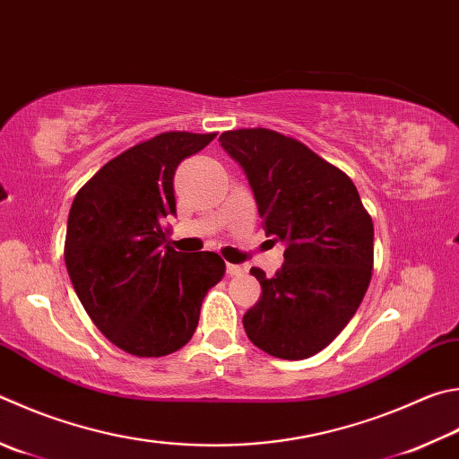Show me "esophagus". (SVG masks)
Masks as SVG:
<instances>
[{
	"instance_id": "esophagus-1",
	"label": "esophagus",
	"mask_w": 459,
	"mask_h": 459,
	"mask_svg": "<svg viewBox=\"0 0 459 459\" xmlns=\"http://www.w3.org/2000/svg\"><path fill=\"white\" fill-rule=\"evenodd\" d=\"M245 269L240 264H230V263H227V274L229 277H237V274H240L243 273Z\"/></svg>"
}]
</instances>
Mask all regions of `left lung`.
Listing matches in <instances>:
<instances>
[{
  "label": "left lung",
  "mask_w": 459,
  "mask_h": 459,
  "mask_svg": "<svg viewBox=\"0 0 459 459\" xmlns=\"http://www.w3.org/2000/svg\"><path fill=\"white\" fill-rule=\"evenodd\" d=\"M245 170L266 237L285 243V263L243 316L247 337L279 359H307L359 309L373 269V222L345 172L295 138L266 128L222 132Z\"/></svg>",
  "instance_id": "8db88e82"
}]
</instances>
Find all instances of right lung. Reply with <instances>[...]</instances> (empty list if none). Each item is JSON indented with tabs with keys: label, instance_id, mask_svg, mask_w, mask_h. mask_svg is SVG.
Returning <instances> with one entry per match:
<instances>
[{
	"label": "right lung",
	"instance_id": "obj_1",
	"mask_svg": "<svg viewBox=\"0 0 459 459\" xmlns=\"http://www.w3.org/2000/svg\"><path fill=\"white\" fill-rule=\"evenodd\" d=\"M216 134L164 132L106 162L74 198L64 258L90 319L122 351L162 357L195 335L216 253H178L162 221L177 214L174 172Z\"/></svg>",
	"mask_w": 459,
	"mask_h": 459
}]
</instances>
